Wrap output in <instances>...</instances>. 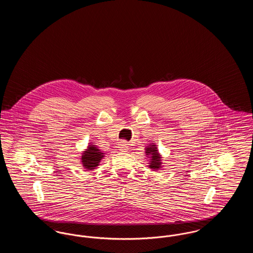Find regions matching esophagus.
I'll use <instances>...</instances> for the list:
<instances>
[{
    "mask_svg": "<svg viewBox=\"0 0 253 253\" xmlns=\"http://www.w3.org/2000/svg\"><path fill=\"white\" fill-rule=\"evenodd\" d=\"M129 149V146L126 143V142H121L120 144V150L122 152H127Z\"/></svg>",
    "mask_w": 253,
    "mask_h": 253,
    "instance_id": "esophagus-1",
    "label": "esophagus"
}]
</instances>
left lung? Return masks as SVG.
<instances>
[{
	"instance_id": "obj_1",
	"label": "left lung",
	"mask_w": 253,
	"mask_h": 253,
	"mask_svg": "<svg viewBox=\"0 0 253 253\" xmlns=\"http://www.w3.org/2000/svg\"><path fill=\"white\" fill-rule=\"evenodd\" d=\"M145 153L147 157L149 158V168L152 169L153 170H157L162 167V157L158 153L157 145L155 143H150L149 146L145 148Z\"/></svg>"
}]
</instances>
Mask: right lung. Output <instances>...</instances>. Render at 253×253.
<instances>
[{
  "mask_svg": "<svg viewBox=\"0 0 253 253\" xmlns=\"http://www.w3.org/2000/svg\"><path fill=\"white\" fill-rule=\"evenodd\" d=\"M104 157V153H102L95 145H88V148L83 153L82 164L84 168L88 170L95 169L99 165L100 160Z\"/></svg>",
  "mask_w": 253,
  "mask_h": 253,
  "instance_id": "1",
  "label": "right lung"
}]
</instances>
